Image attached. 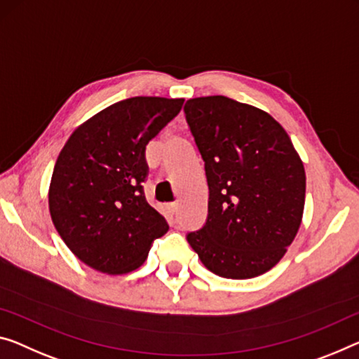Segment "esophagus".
<instances>
[{
    "mask_svg": "<svg viewBox=\"0 0 359 359\" xmlns=\"http://www.w3.org/2000/svg\"><path fill=\"white\" fill-rule=\"evenodd\" d=\"M168 212L172 213V215H175L176 212H178V203H170V205H168Z\"/></svg>",
    "mask_w": 359,
    "mask_h": 359,
    "instance_id": "obj_1",
    "label": "esophagus"
}]
</instances>
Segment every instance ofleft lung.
I'll list each match as a JSON object with an SVG mask.
<instances>
[{
  "instance_id": "obj_1",
  "label": "left lung",
  "mask_w": 359,
  "mask_h": 359,
  "mask_svg": "<svg viewBox=\"0 0 359 359\" xmlns=\"http://www.w3.org/2000/svg\"><path fill=\"white\" fill-rule=\"evenodd\" d=\"M184 114L205 162L208 218L187 242L208 271L250 279L280 262L299 233L306 176L289 135L264 110L226 96Z\"/></svg>"
}]
</instances>
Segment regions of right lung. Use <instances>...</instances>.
<instances>
[{
	"instance_id": "add662e5",
	"label": "right lung",
	"mask_w": 359,
	"mask_h": 359,
	"mask_svg": "<svg viewBox=\"0 0 359 359\" xmlns=\"http://www.w3.org/2000/svg\"><path fill=\"white\" fill-rule=\"evenodd\" d=\"M184 99L136 96L76 126L54 165L49 213L70 252L96 271L126 274L168 231L146 202V146L180 114Z\"/></svg>"
}]
</instances>
